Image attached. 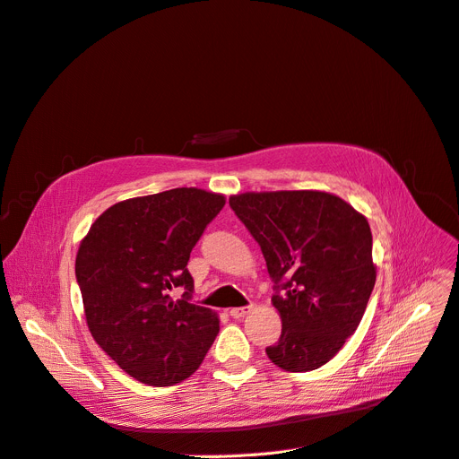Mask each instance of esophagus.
I'll list each match as a JSON object with an SVG mask.
<instances>
[{
    "label": "esophagus",
    "instance_id": "obj_1",
    "mask_svg": "<svg viewBox=\"0 0 459 459\" xmlns=\"http://www.w3.org/2000/svg\"><path fill=\"white\" fill-rule=\"evenodd\" d=\"M249 311H251V307H232V309H230V316H232V318H242V316H246Z\"/></svg>",
    "mask_w": 459,
    "mask_h": 459
}]
</instances>
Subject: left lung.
<instances>
[{"label":"left lung","instance_id":"left-lung-1","mask_svg":"<svg viewBox=\"0 0 459 459\" xmlns=\"http://www.w3.org/2000/svg\"><path fill=\"white\" fill-rule=\"evenodd\" d=\"M229 204L283 289L272 298L283 328L268 358L292 373L318 369L356 332L375 285L366 215L315 189L240 193Z\"/></svg>","mask_w":459,"mask_h":459}]
</instances>
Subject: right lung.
I'll use <instances>...</instances> for the list:
<instances>
[{"instance_id":"obj_1","label":"right lung","mask_w":459,"mask_h":459,"mask_svg":"<svg viewBox=\"0 0 459 459\" xmlns=\"http://www.w3.org/2000/svg\"><path fill=\"white\" fill-rule=\"evenodd\" d=\"M225 195L176 187L116 203L95 219L76 253V281L95 343L148 386L186 381L219 332L215 311L189 304L191 249ZM186 286L182 301L169 292Z\"/></svg>"}]
</instances>
